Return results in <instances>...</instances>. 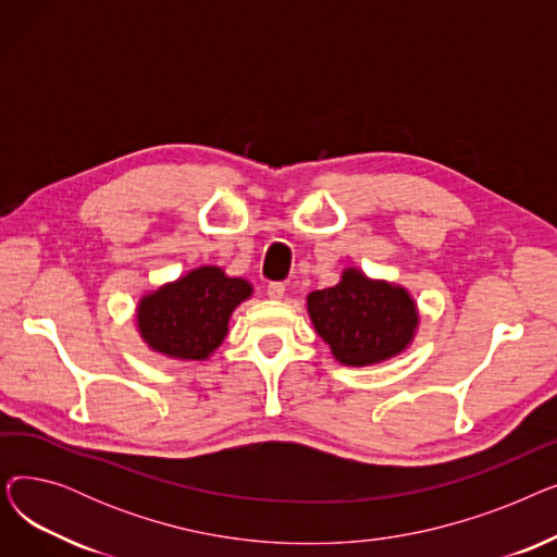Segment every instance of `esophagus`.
<instances>
[{
	"label": "esophagus",
	"instance_id": "1",
	"mask_svg": "<svg viewBox=\"0 0 557 557\" xmlns=\"http://www.w3.org/2000/svg\"><path fill=\"white\" fill-rule=\"evenodd\" d=\"M284 290H286L284 282H271L269 288H267V294H269L271 300H282L284 298Z\"/></svg>",
	"mask_w": 557,
	"mask_h": 557
}]
</instances>
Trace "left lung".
Masks as SVG:
<instances>
[{
    "mask_svg": "<svg viewBox=\"0 0 557 557\" xmlns=\"http://www.w3.org/2000/svg\"><path fill=\"white\" fill-rule=\"evenodd\" d=\"M318 336L345 366L386 361L413 338L418 313L404 288L370 282L359 271H345L336 286L307 298Z\"/></svg>",
    "mask_w": 557,
    "mask_h": 557,
    "instance_id": "8db88e82",
    "label": "left lung"
}]
</instances>
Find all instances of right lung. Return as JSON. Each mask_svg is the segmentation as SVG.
<instances>
[{
    "mask_svg": "<svg viewBox=\"0 0 557 557\" xmlns=\"http://www.w3.org/2000/svg\"><path fill=\"white\" fill-rule=\"evenodd\" d=\"M252 294L246 280L202 267L139 302L137 323L156 352L175 359H208L227 334V318Z\"/></svg>",
    "mask_w": 557,
    "mask_h": 557,
    "instance_id": "right-lung-1",
    "label": "right lung"
}]
</instances>
